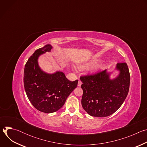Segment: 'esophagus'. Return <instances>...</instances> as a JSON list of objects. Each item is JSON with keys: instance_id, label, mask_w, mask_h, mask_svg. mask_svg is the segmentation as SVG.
I'll return each instance as SVG.
<instances>
[{"instance_id": "34e87169", "label": "esophagus", "mask_w": 147, "mask_h": 147, "mask_svg": "<svg viewBox=\"0 0 147 147\" xmlns=\"http://www.w3.org/2000/svg\"><path fill=\"white\" fill-rule=\"evenodd\" d=\"M81 84H82V82H81L80 80H79L78 82V87H80Z\"/></svg>"}]
</instances>
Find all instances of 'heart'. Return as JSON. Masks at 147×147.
I'll return each mask as SVG.
<instances>
[{
	"label": "heart",
	"mask_w": 147,
	"mask_h": 147,
	"mask_svg": "<svg viewBox=\"0 0 147 147\" xmlns=\"http://www.w3.org/2000/svg\"><path fill=\"white\" fill-rule=\"evenodd\" d=\"M97 61H98L97 60H92V61H90L89 63H88L86 64L85 65H82V66H81V67H82V68H84V67H88L92 66H94V65H95V64L96 63ZM99 68V67H95L94 68V70H98Z\"/></svg>",
	"instance_id": "heart-1"
}]
</instances>
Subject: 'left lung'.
<instances>
[{
	"label": "left lung",
	"mask_w": 147,
	"mask_h": 147,
	"mask_svg": "<svg viewBox=\"0 0 147 147\" xmlns=\"http://www.w3.org/2000/svg\"><path fill=\"white\" fill-rule=\"evenodd\" d=\"M119 76L109 79L107 70L81 76L83 90L81 105L90 115L107 117L114 113L123 104L129 91L130 75L126 63H118Z\"/></svg>",
	"instance_id": "obj_1"
}]
</instances>
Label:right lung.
Segmentation results:
<instances>
[{
  "label": "right lung",
  "mask_w": 147,
  "mask_h": 147,
  "mask_svg": "<svg viewBox=\"0 0 147 147\" xmlns=\"http://www.w3.org/2000/svg\"><path fill=\"white\" fill-rule=\"evenodd\" d=\"M52 48L47 45L36 50L27 60L24 71V86L29 100L35 108L46 113L56 112L63 106L78 84V80L70 81L62 72L49 74L40 69L38 56Z\"/></svg>",
  "instance_id": "add662e5"
}]
</instances>
